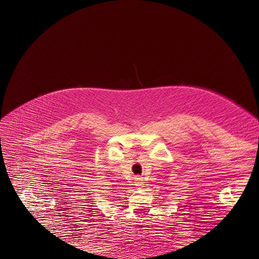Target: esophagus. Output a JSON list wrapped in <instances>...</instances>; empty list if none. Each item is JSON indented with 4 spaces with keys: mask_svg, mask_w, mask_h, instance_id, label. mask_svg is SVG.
Here are the masks:
<instances>
[{
    "mask_svg": "<svg viewBox=\"0 0 259 259\" xmlns=\"http://www.w3.org/2000/svg\"><path fill=\"white\" fill-rule=\"evenodd\" d=\"M134 185H135L136 187H142V186H144L143 178H140V177H136V178H135V182H134Z\"/></svg>",
    "mask_w": 259,
    "mask_h": 259,
    "instance_id": "obj_1",
    "label": "esophagus"
}]
</instances>
